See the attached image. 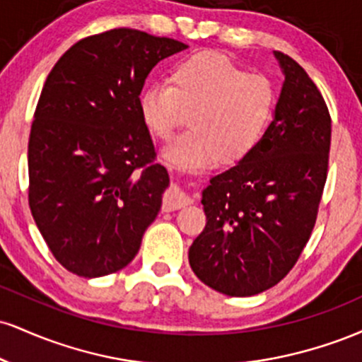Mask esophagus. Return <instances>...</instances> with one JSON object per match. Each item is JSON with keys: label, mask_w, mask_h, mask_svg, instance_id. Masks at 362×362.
Here are the masks:
<instances>
[{"label": "esophagus", "mask_w": 362, "mask_h": 362, "mask_svg": "<svg viewBox=\"0 0 362 362\" xmlns=\"http://www.w3.org/2000/svg\"><path fill=\"white\" fill-rule=\"evenodd\" d=\"M190 204V195L185 192V190H182L180 187L173 185L170 187L167 195H165V211H175V209H180V207H185Z\"/></svg>", "instance_id": "obj_1"}]
</instances>
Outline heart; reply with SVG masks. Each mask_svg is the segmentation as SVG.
Masks as SVG:
<instances>
[{
	"instance_id": "1",
	"label": "heart",
	"mask_w": 362,
	"mask_h": 362,
	"mask_svg": "<svg viewBox=\"0 0 362 362\" xmlns=\"http://www.w3.org/2000/svg\"><path fill=\"white\" fill-rule=\"evenodd\" d=\"M170 85L153 83L139 95V115L153 136L167 141L190 115V129L163 149L182 170L238 161L260 143L272 117L271 81L248 74L226 57L199 52L173 66Z\"/></svg>"
}]
</instances>
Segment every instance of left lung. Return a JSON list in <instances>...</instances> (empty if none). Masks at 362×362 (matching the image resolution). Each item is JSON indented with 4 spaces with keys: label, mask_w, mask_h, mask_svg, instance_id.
I'll use <instances>...</instances> for the list:
<instances>
[{
    "label": "left lung",
    "mask_w": 362,
    "mask_h": 362,
    "mask_svg": "<svg viewBox=\"0 0 362 362\" xmlns=\"http://www.w3.org/2000/svg\"><path fill=\"white\" fill-rule=\"evenodd\" d=\"M284 83L260 143L202 190L206 228L189 264L226 296L272 288L301 255L327 180L332 120L305 69L274 51Z\"/></svg>",
    "instance_id": "1"
}]
</instances>
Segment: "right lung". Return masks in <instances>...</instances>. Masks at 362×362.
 Instances as JSON below:
<instances>
[{
	"label": "right lung",
	"instance_id": "1",
	"mask_svg": "<svg viewBox=\"0 0 362 362\" xmlns=\"http://www.w3.org/2000/svg\"><path fill=\"white\" fill-rule=\"evenodd\" d=\"M189 47L132 28L86 37L56 62L28 139V204L69 272L102 277L139 252L170 185L139 115L149 71Z\"/></svg>",
	"mask_w": 362,
	"mask_h": 362
}]
</instances>
